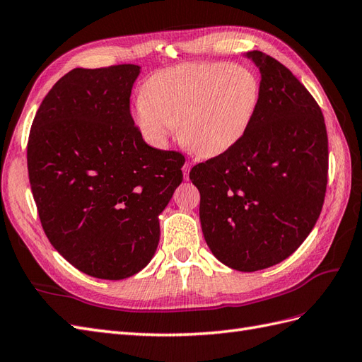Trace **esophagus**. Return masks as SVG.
<instances>
[{"label":"esophagus","mask_w":362,"mask_h":362,"mask_svg":"<svg viewBox=\"0 0 362 362\" xmlns=\"http://www.w3.org/2000/svg\"><path fill=\"white\" fill-rule=\"evenodd\" d=\"M189 170H191V163H189V162H185V163H183V173H185V177H187V179H188Z\"/></svg>","instance_id":"esophagus-1"}]
</instances>
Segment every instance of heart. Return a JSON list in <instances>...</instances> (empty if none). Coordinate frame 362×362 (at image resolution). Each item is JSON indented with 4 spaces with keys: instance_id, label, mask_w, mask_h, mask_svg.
<instances>
[{
    "instance_id": "obj_1",
    "label": "heart",
    "mask_w": 362,
    "mask_h": 362,
    "mask_svg": "<svg viewBox=\"0 0 362 362\" xmlns=\"http://www.w3.org/2000/svg\"><path fill=\"white\" fill-rule=\"evenodd\" d=\"M134 120L148 142L165 146L179 125L180 142L212 157L230 150L247 128L260 100L252 70L226 62H199L165 69L145 82Z\"/></svg>"
}]
</instances>
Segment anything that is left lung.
Returning a JSON list of instances; mask_svg holds the SVG:
<instances>
[{"instance_id":"8db88e82","label":"left lung","mask_w":362,"mask_h":362,"mask_svg":"<svg viewBox=\"0 0 362 362\" xmlns=\"http://www.w3.org/2000/svg\"><path fill=\"white\" fill-rule=\"evenodd\" d=\"M260 67V100L246 134L189 171L200 191L206 243L235 271L266 269L293 254L321 214L329 142L318 102L269 54Z\"/></svg>"}]
</instances>
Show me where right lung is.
Wrapping results in <instances>:
<instances>
[{
	"mask_svg": "<svg viewBox=\"0 0 362 362\" xmlns=\"http://www.w3.org/2000/svg\"><path fill=\"white\" fill-rule=\"evenodd\" d=\"M141 67L75 69L40 105L27 142L45 235L87 275L122 280L150 263L157 216L183 180L179 151L148 145L129 111Z\"/></svg>",
	"mask_w": 362,
	"mask_h": 362,
	"instance_id": "add662e5",
	"label": "right lung"
}]
</instances>
